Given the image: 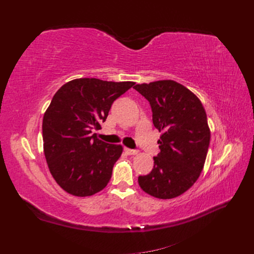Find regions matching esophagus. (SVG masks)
Returning a JSON list of instances; mask_svg holds the SVG:
<instances>
[{
  "instance_id": "34e87169",
  "label": "esophagus",
  "mask_w": 254,
  "mask_h": 254,
  "mask_svg": "<svg viewBox=\"0 0 254 254\" xmlns=\"http://www.w3.org/2000/svg\"><path fill=\"white\" fill-rule=\"evenodd\" d=\"M125 151H126V153L127 155H130V156H134V155H136L137 152V150H134V149H130V148H125Z\"/></svg>"
}]
</instances>
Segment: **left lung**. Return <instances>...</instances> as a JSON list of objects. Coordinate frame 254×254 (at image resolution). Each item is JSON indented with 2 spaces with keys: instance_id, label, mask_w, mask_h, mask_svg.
<instances>
[{
  "instance_id": "1",
  "label": "left lung",
  "mask_w": 254,
  "mask_h": 254,
  "mask_svg": "<svg viewBox=\"0 0 254 254\" xmlns=\"http://www.w3.org/2000/svg\"><path fill=\"white\" fill-rule=\"evenodd\" d=\"M133 88L149 102L153 125L162 132L152 171L137 181L152 197H178L193 187L203 170L211 137L205 110L193 92L174 80Z\"/></svg>"
}]
</instances>
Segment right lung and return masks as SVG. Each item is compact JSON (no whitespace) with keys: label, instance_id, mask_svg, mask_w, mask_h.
<instances>
[{"label":"right lung","instance_id":"right-lung-1","mask_svg":"<svg viewBox=\"0 0 254 254\" xmlns=\"http://www.w3.org/2000/svg\"><path fill=\"white\" fill-rule=\"evenodd\" d=\"M133 81L77 78L54 95L42 122L44 156L53 178L66 193L86 197L108 184L123 146L97 139L112 103Z\"/></svg>","mask_w":254,"mask_h":254}]
</instances>
